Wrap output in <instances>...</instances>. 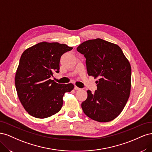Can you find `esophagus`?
Here are the masks:
<instances>
[{
  "mask_svg": "<svg viewBox=\"0 0 152 152\" xmlns=\"http://www.w3.org/2000/svg\"><path fill=\"white\" fill-rule=\"evenodd\" d=\"M74 89H75V90H76V91H78V90H80V89L79 88V87H78L77 86H75V87H74Z\"/></svg>",
  "mask_w": 152,
  "mask_h": 152,
  "instance_id": "obj_1",
  "label": "esophagus"
}]
</instances>
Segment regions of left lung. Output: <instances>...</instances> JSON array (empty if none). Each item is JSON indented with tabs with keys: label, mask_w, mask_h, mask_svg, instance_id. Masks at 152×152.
<instances>
[{
	"label": "left lung",
	"mask_w": 152,
	"mask_h": 152,
	"mask_svg": "<svg viewBox=\"0 0 152 152\" xmlns=\"http://www.w3.org/2000/svg\"><path fill=\"white\" fill-rule=\"evenodd\" d=\"M84 54L87 73L93 76L97 90H88L82 103L84 113L94 121L107 122L119 115L129 98L131 67L118 45L101 39L89 40L77 48Z\"/></svg>",
	"instance_id": "obj_1"
}]
</instances>
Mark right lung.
<instances>
[{
  "mask_svg": "<svg viewBox=\"0 0 152 152\" xmlns=\"http://www.w3.org/2000/svg\"><path fill=\"white\" fill-rule=\"evenodd\" d=\"M73 48L58 42H42L23 53L15 75L18 98L30 115L45 118L61 110L63 97L74 85L58 84L50 79L59 72L62 55Z\"/></svg>",
  "mask_w": 152,
  "mask_h": 152,
  "instance_id": "obj_1",
  "label": "right lung"
}]
</instances>
